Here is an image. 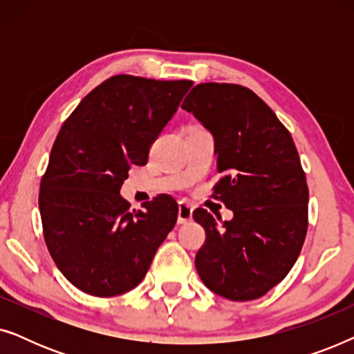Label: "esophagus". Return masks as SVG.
<instances>
[{
    "label": "esophagus",
    "mask_w": 354,
    "mask_h": 354,
    "mask_svg": "<svg viewBox=\"0 0 354 354\" xmlns=\"http://www.w3.org/2000/svg\"><path fill=\"white\" fill-rule=\"evenodd\" d=\"M192 217H193V207L185 201L178 203V216H177L178 224H188V222L192 221Z\"/></svg>",
    "instance_id": "esophagus-1"
}]
</instances>
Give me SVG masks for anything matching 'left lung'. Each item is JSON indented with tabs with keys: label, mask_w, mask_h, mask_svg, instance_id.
Returning <instances> with one entry per match:
<instances>
[{
	"label": "left lung",
	"mask_w": 354,
	"mask_h": 354,
	"mask_svg": "<svg viewBox=\"0 0 354 354\" xmlns=\"http://www.w3.org/2000/svg\"><path fill=\"white\" fill-rule=\"evenodd\" d=\"M214 138L221 180L214 198L234 211L219 225L193 212L206 241L195 266L211 292L232 301L263 297L297 263L308 230V185L292 135L253 91L200 84L183 101Z\"/></svg>",
	"instance_id": "left-lung-1"
}]
</instances>
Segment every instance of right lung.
Masks as SVG:
<instances>
[{
	"label": "right lung",
	"mask_w": 354,
	"mask_h": 354,
	"mask_svg": "<svg viewBox=\"0 0 354 354\" xmlns=\"http://www.w3.org/2000/svg\"><path fill=\"white\" fill-rule=\"evenodd\" d=\"M192 80L114 75L91 90L62 124L40 183L43 235L69 282L93 297L137 287L177 222L169 195L130 209L120 187L145 166Z\"/></svg>",
	"instance_id": "1"
}]
</instances>
